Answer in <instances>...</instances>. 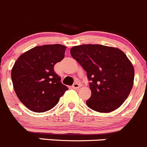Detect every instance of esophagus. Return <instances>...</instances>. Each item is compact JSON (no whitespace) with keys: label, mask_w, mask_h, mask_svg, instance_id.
I'll list each match as a JSON object with an SVG mask.
<instances>
[{"label":"esophagus","mask_w":147,"mask_h":147,"mask_svg":"<svg viewBox=\"0 0 147 147\" xmlns=\"http://www.w3.org/2000/svg\"><path fill=\"white\" fill-rule=\"evenodd\" d=\"M80 87H81V85L79 84H78V83L74 84H73V86H72V88H73V89H79V88H80Z\"/></svg>","instance_id":"esophagus-1"}]
</instances>
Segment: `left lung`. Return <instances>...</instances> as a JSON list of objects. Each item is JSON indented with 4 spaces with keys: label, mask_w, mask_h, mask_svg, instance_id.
<instances>
[{
    "label": "left lung",
    "mask_w": 147,
    "mask_h": 147,
    "mask_svg": "<svg viewBox=\"0 0 147 147\" xmlns=\"http://www.w3.org/2000/svg\"><path fill=\"white\" fill-rule=\"evenodd\" d=\"M71 55L86 72L92 95L86 105L100 113L116 110L132 89L134 68L123 52L102 45H82Z\"/></svg>",
    "instance_id": "obj_1"
}]
</instances>
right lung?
I'll return each mask as SVG.
<instances>
[{
    "label": "right lung",
    "instance_id": "add662e5",
    "mask_svg": "<svg viewBox=\"0 0 147 147\" xmlns=\"http://www.w3.org/2000/svg\"><path fill=\"white\" fill-rule=\"evenodd\" d=\"M66 47L60 44L37 46L20 55L11 71L18 98L30 110L43 113L55 107L68 90L54 71L65 57Z\"/></svg>",
    "mask_w": 147,
    "mask_h": 147
}]
</instances>
